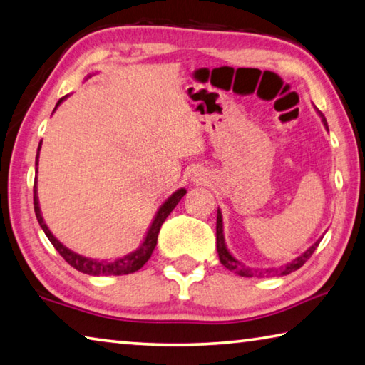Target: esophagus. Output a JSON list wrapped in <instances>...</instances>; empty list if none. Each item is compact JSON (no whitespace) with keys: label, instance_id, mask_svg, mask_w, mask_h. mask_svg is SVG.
<instances>
[{"label":"esophagus","instance_id":"esophagus-1","mask_svg":"<svg viewBox=\"0 0 365 365\" xmlns=\"http://www.w3.org/2000/svg\"><path fill=\"white\" fill-rule=\"evenodd\" d=\"M195 181H202V178H200V175H199V178H197V179H195Z\"/></svg>","mask_w":365,"mask_h":365}]
</instances>
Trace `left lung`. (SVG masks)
Segmentation results:
<instances>
[{
  "instance_id": "1",
  "label": "left lung",
  "mask_w": 365,
  "mask_h": 365,
  "mask_svg": "<svg viewBox=\"0 0 365 365\" xmlns=\"http://www.w3.org/2000/svg\"><path fill=\"white\" fill-rule=\"evenodd\" d=\"M317 113L322 118V123H324L325 129L328 130V124H327L325 116L322 115L319 110H317ZM320 241H322V237L317 239V241H315L312 246L306 250V252L301 254L299 257H296V259L289 262V264H286L279 268H265V270H260V268H250L247 265H244L242 262H239L236 257L230 252L228 247H226L225 232H223V217H222V212H220V208H218V213H217V250H218L220 262H222V265L228 268L230 272L237 273L239 277L252 278V277H283V274H289L291 272H296L297 268H301L304 264H306V262L310 259V255L314 254V250L317 249Z\"/></svg>"
}]
</instances>
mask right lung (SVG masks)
<instances>
[{
  "instance_id": "add662e5",
  "label": "right lung",
  "mask_w": 365,
  "mask_h": 365,
  "mask_svg": "<svg viewBox=\"0 0 365 365\" xmlns=\"http://www.w3.org/2000/svg\"><path fill=\"white\" fill-rule=\"evenodd\" d=\"M87 77H92L88 74ZM68 98V95L63 98H59V101L55 106V110L58 108L63 101ZM40 148H41V140L38 143V150H37V157H35V166H38V157H40ZM35 171H38L35 168ZM187 190L186 189H178L175 194H171L168 199H166L161 207L157 210L153 217L152 225L148 226V231L145 237L139 247H137L134 252H130L128 255L121 257V259L116 260H97V259H88V257H83L81 254H76L73 250L68 249L63 242H59L58 239L53 236V232L48 230L46 223L43 222V217H41V210H40V204H38V194H37V178H35V184H34V210H35V217H37L38 223L41 226V230L45 231L46 237L50 239V242L55 246V249L61 254L63 259L68 262L71 267H74L76 270H79L86 274H92V277H108V274H129L134 273L137 270L147 264V260L150 259V255L153 252L155 246H157V239H158V232L161 225L166 220V217L175 210V207L179 204V200L186 195Z\"/></svg>"
}]
</instances>
